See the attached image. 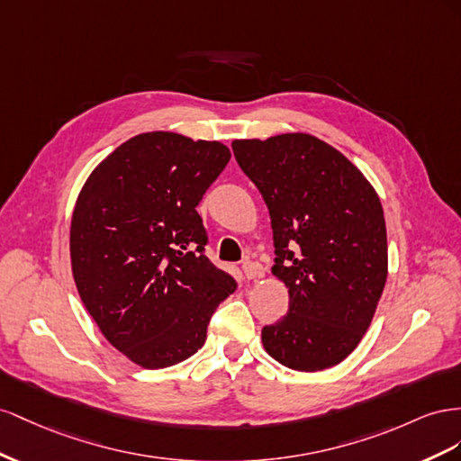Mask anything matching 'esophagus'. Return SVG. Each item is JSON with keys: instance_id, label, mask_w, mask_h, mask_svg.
Returning <instances> with one entry per match:
<instances>
[{"instance_id": "esophagus-1", "label": "esophagus", "mask_w": 461, "mask_h": 461, "mask_svg": "<svg viewBox=\"0 0 461 461\" xmlns=\"http://www.w3.org/2000/svg\"><path fill=\"white\" fill-rule=\"evenodd\" d=\"M241 268H243V274H245L247 280H257V278H260L262 274H265V270H262L258 262H253V260H245Z\"/></svg>"}]
</instances>
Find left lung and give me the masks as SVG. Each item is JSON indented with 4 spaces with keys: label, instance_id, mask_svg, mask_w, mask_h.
I'll return each mask as SVG.
<instances>
[{
    "label": "left lung",
    "instance_id": "1",
    "mask_svg": "<svg viewBox=\"0 0 461 461\" xmlns=\"http://www.w3.org/2000/svg\"><path fill=\"white\" fill-rule=\"evenodd\" d=\"M265 199L274 233L272 274L287 314L262 328L284 366L314 373L344 361L371 326L388 276L386 221L361 169L307 133L231 142Z\"/></svg>",
    "mask_w": 461,
    "mask_h": 461
}]
</instances>
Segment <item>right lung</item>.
Masks as SVG:
<instances>
[{
  "mask_svg": "<svg viewBox=\"0 0 461 461\" xmlns=\"http://www.w3.org/2000/svg\"><path fill=\"white\" fill-rule=\"evenodd\" d=\"M231 158L218 140L140 133L95 167L77 196L75 285L110 344L144 369L199 351L235 280L204 255L196 206Z\"/></svg>",
  "mask_w": 461,
  "mask_h": 461,
  "instance_id": "right-lung-1",
  "label": "right lung"
}]
</instances>
